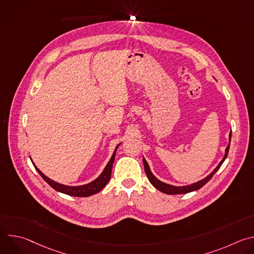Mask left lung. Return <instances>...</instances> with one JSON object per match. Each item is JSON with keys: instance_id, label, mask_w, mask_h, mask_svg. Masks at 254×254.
<instances>
[{"instance_id": "left-lung-1", "label": "left lung", "mask_w": 254, "mask_h": 254, "mask_svg": "<svg viewBox=\"0 0 254 254\" xmlns=\"http://www.w3.org/2000/svg\"><path fill=\"white\" fill-rule=\"evenodd\" d=\"M230 141H231V131L229 133V143L227 148L225 149V154H224V157L223 159L221 160V162L217 165V167L208 175L206 176L204 179L198 181V182L196 183H193L191 185H186V186H174V185H171V184H167L165 182H162L161 180H159L151 171L150 169V166L148 164V162L146 161V159H144L142 157V162H143V167H144V172H146L147 174V177L149 179V181L151 182V184L157 188L159 191L165 193V194H169V195H176V194H186V193H190V192H193V191H196V190H199L200 188H202L207 182H209V181L211 180V178L213 177V175L219 170V168L221 167V165L223 164V162L225 161V159L227 158V155H228V152H229V148H230Z\"/></svg>"}]
</instances>
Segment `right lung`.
Instances as JSON below:
<instances>
[{"label":"right lung","mask_w":254,"mask_h":254,"mask_svg":"<svg viewBox=\"0 0 254 254\" xmlns=\"http://www.w3.org/2000/svg\"><path fill=\"white\" fill-rule=\"evenodd\" d=\"M121 143H119L117 148L115 149L111 160L108 161V163L106 164V166L103 169V171L101 172V174L95 180L91 181L90 183H87V184H84V185H79V186H68V185H64V184L56 182V181H54V180L48 178L46 175H44L37 167L35 166L33 161L32 160L31 161H32L35 169L37 170V172L40 174V176L56 191H58L60 193H63V194H66V195H69V196L88 197V196H91V195H94V194L100 192L105 187V185L108 183V181L111 180L112 170H113V165H114V162H115L116 154H117L118 148L120 147Z\"/></svg>","instance_id":"right-lung-1"}]
</instances>
